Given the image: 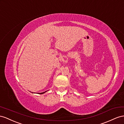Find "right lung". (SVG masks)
Masks as SVG:
<instances>
[{
	"instance_id": "right-lung-1",
	"label": "right lung",
	"mask_w": 124,
	"mask_h": 124,
	"mask_svg": "<svg viewBox=\"0 0 124 124\" xmlns=\"http://www.w3.org/2000/svg\"><path fill=\"white\" fill-rule=\"evenodd\" d=\"M46 91H45V92H44V93H39V94H43V93H46Z\"/></svg>"
}]
</instances>
